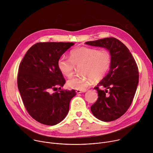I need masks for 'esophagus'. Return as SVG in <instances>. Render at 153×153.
<instances>
[{
	"label": "esophagus",
	"instance_id": "1",
	"mask_svg": "<svg viewBox=\"0 0 153 153\" xmlns=\"http://www.w3.org/2000/svg\"><path fill=\"white\" fill-rule=\"evenodd\" d=\"M86 91H80V90H76V92L77 94H79V93H81V92H85Z\"/></svg>",
	"mask_w": 153,
	"mask_h": 153
}]
</instances>
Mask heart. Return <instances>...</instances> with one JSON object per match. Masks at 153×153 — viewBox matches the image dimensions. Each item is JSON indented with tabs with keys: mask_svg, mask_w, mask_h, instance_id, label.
<instances>
[{
	"mask_svg": "<svg viewBox=\"0 0 153 153\" xmlns=\"http://www.w3.org/2000/svg\"><path fill=\"white\" fill-rule=\"evenodd\" d=\"M70 59L61 57L57 61V67L62 75L72 77L75 66H81L80 72L83 75L75 76L67 81V86L71 89L85 91L93 83L107 73L111 65V55L107 50L81 46L72 50Z\"/></svg>",
	"mask_w": 153,
	"mask_h": 153,
	"instance_id": "1",
	"label": "heart"
}]
</instances>
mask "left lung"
<instances>
[{
  "instance_id": "1",
  "label": "left lung",
  "mask_w": 153,
  "mask_h": 153,
  "mask_svg": "<svg viewBox=\"0 0 153 153\" xmlns=\"http://www.w3.org/2000/svg\"><path fill=\"white\" fill-rule=\"evenodd\" d=\"M85 44L106 48L110 53L109 72L94 88L99 97L91 110L99 120L114 121L127 111L132 102L138 84L137 65L126 45L116 38H105ZM100 85L105 88V91L98 88Z\"/></svg>"
}]
</instances>
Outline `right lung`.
Segmentation results:
<instances>
[{
  "instance_id": "right-lung-1",
  "label": "right lung",
  "mask_w": 153,
  "mask_h": 153,
  "mask_svg": "<svg viewBox=\"0 0 153 153\" xmlns=\"http://www.w3.org/2000/svg\"><path fill=\"white\" fill-rule=\"evenodd\" d=\"M74 43H37L29 49L19 66L18 88L28 113L39 123L54 126L68 114L75 91L61 89L65 80L57 61Z\"/></svg>"
}]
</instances>
